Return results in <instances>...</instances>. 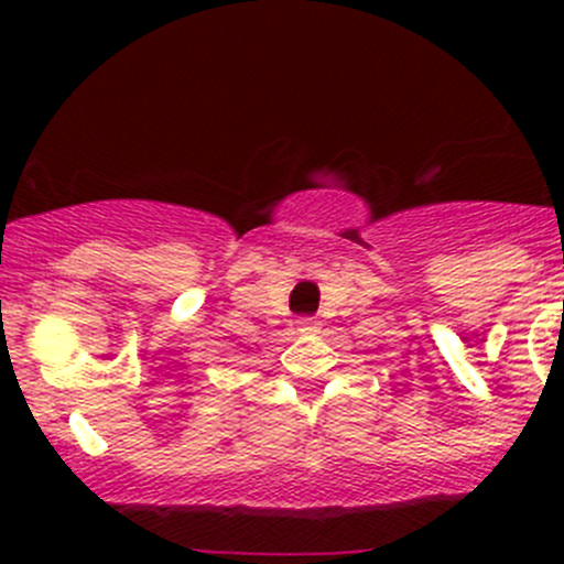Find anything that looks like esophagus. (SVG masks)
Returning a JSON list of instances; mask_svg holds the SVG:
<instances>
[{
    "mask_svg": "<svg viewBox=\"0 0 564 564\" xmlns=\"http://www.w3.org/2000/svg\"><path fill=\"white\" fill-rule=\"evenodd\" d=\"M297 333H303V335L318 333V322H316V318H311V316L297 318Z\"/></svg>",
    "mask_w": 564,
    "mask_h": 564,
    "instance_id": "34e87169",
    "label": "esophagus"
}]
</instances>
